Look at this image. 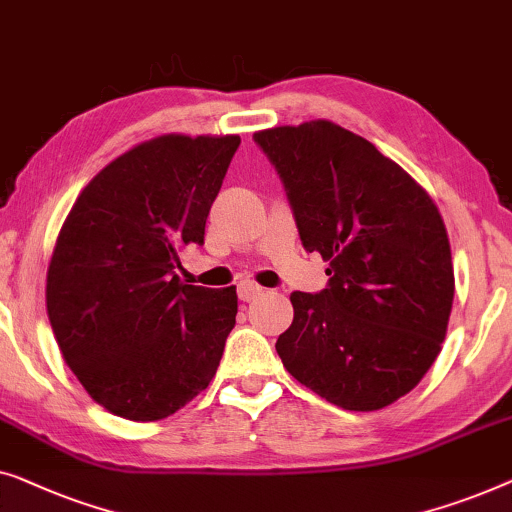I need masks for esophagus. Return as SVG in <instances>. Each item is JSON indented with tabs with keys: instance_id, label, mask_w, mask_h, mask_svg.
Returning <instances> with one entry per match:
<instances>
[{
	"instance_id": "34e87169",
	"label": "esophagus",
	"mask_w": 512,
	"mask_h": 512,
	"mask_svg": "<svg viewBox=\"0 0 512 512\" xmlns=\"http://www.w3.org/2000/svg\"><path fill=\"white\" fill-rule=\"evenodd\" d=\"M259 294H264V287H259L253 280H246V283L239 285V299L241 301H253Z\"/></svg>"
}]
</instances>
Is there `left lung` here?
I'll list each match as a JSON object with an SVG mask.
<instances>
[{
    "mask_svg": "<svg viewBox=\"0 0 512 512\" xmlns=\"http://www.w3.org/2000/svg\"><path fill=\"white\" fill-rule=\"evenodd\" d=\"M285 185L301 243L329 262L322 292H292L283 366L345 410H378L436 362L455 299L434 199L362 136L329 120L255 132Z\"/></svg>",
    "mask_w": 512,
    "mask_h": 512,
    "instance_id": "1",
    "label": "left lung"
}]
</instances>
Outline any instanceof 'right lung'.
I'll use <instances>...</instances> for the list:
<instances>
[{"label":"right lung","mask_w":512,"mask_h":512,"mask_svg":"<svg viewBox=\"0 0 512 512\" xmlns=\"http://www.w3.org/2000/svg\"><path fill=\"white\" fill-rule=\"evenodd\" d=\"M236 134H164L104 167L57 236L46 308L64 362L109 413L174 415L211 383L236 325V287L176 276L204 246L206 218L239 148Z\"/></svg>","instance_id":"1"}]
</instances>
